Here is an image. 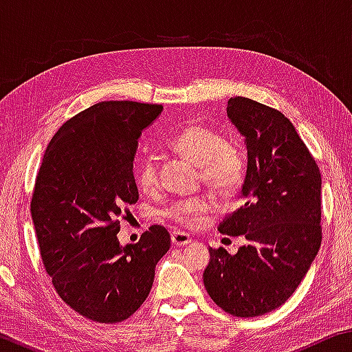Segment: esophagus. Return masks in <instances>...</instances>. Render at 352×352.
<instances>
[{"label": "esophagus", "instance_id": "obj_1", "mask_svg": "<svg viewBox=\"0 0 352 352\" xmlns=\"http://www.w3.org/2000/svg\"><path fill=\"white\" fill-rule=\"evenodd\" d=\"M170 241L177 247H184V245H188V243L192 242V237H190L189 234L182 233V231H174V233L170 234Z\"/></svg>", "mask_w": 352, "mask_h": 352}]
</instances>
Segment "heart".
<instances>
[{
  "label": "heart",
  "mask_w": 352,
  "mask_h": 352,
  "mask_svg": "<svg viewBox=\"0 0 352 352\" xmlns=\"http://www.w3.org/2000/svg\"><path fill=\"white\" fill-rule=\"evenodd\" d=\"M172 148L199 166L201 182L220 194H231L242 186L247 175V153L239 141L225 138L217 129L189 124L170 141ZM136 183L144 192L158 188V163L152 153L144 155L136 166ZM212 206L208 195L177 200L166 208V217L182 226H195Z\"/></svg>",
  "instance_id": "1"
}]
</instances>
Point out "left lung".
<instances>
[{"label":"left lung","instance_id":"obj_1","mask_svg":"<svg viewBox=\"0 0 352 352\" xmlns=\"http://www.w3.org/2000/svg\"><path fill=\"white\" fill-rule=\"evenodd\" d=\"M226 111L245 136L248 166L242 205L219 231L243 236L230 254L210 248L204 283L211 300L234 317H259L284 305L321 245V174L287 118L248 98H230Z\"/></svg>","mask_w":352,"mask_h":352}]
</instances>
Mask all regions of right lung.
I'll return each mask as SVG.
<instances>
[{"instance_id": "1", "label": "right lung", "mask_w": 352, "mask_h": 352, "mask_svg": "<svg viewBox=\"0 0 352 352\" xmlns=\"http://www.w3.org/2000/svg\"><path fill=\"white\" fill-rule=\"evenodd\" d=\"M163 105L105 100L57 130L35 178L31 214L40 256L58 296L82 317L113 324L148 296L170 236L152 225L119 245V222L138 201V138Z\"/></svg>"}]
</instances>
